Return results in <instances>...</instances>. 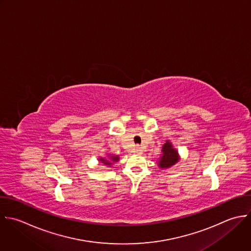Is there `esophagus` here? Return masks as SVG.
Returning a JSON list of instances; mask_svg holds the SVG:
<instances>
[{
  "label": "esophagus",
  "mask_w": 251,
  "mask_h": 251,
  "mask_svg": "<svg viewBox=\"0 0 251 251\" xmlns=\"http://www.w3.org/2000/svg\"><path fill=\"white\" fill-rule=\"evenodd\" d=\"M136 152H137V153H138V154H141V153H142V152H143V151H142V150H141V148H139V147H138V148H137V149H136Z\"/></svg>",
  "instance_id": "34e87169"
}]
</instances>
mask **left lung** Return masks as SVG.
<instances>
[{
  "mask_svg": "<svg viewBox=\"0 0 251 251\" xmlns=\"http://www.w3.org/2000/svg\"><path fill=\"white\" fill-rule=\"evenodd\" d=\"M161 151H162L161 157L158 160L157 164L162 169L170 168L171 166L175 165L180 160L178 151L176 149H174L172 143H170L168 140L163 145Z\"/></svg>",
  "mask_w": 251,
  "mask_h": 251,
  "instance_id": "obj_1",
  "label": "left lung"
}]
</instances>
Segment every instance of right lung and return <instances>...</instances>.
Returning a JSON list of instances; mask_svg holds the SVG:
<instances>
[{"label": "right lung", "instance_id": "1", "mask_svg": "<svg viewBox=\"0 0 251 251\" xmlns=\"http://www.w3.org/2000/svg\"><path fill=\"white\" fill-rule=\"evenodd\" d=\"M119 160V156H116V155H109V159H107V158H102V157H100L99 158V161L100 162H101L102 164H104V165H108V166H110L113 162H117Z\"/></svg>", "mask_w": 251, "mask_h": 251}]
</instances>
